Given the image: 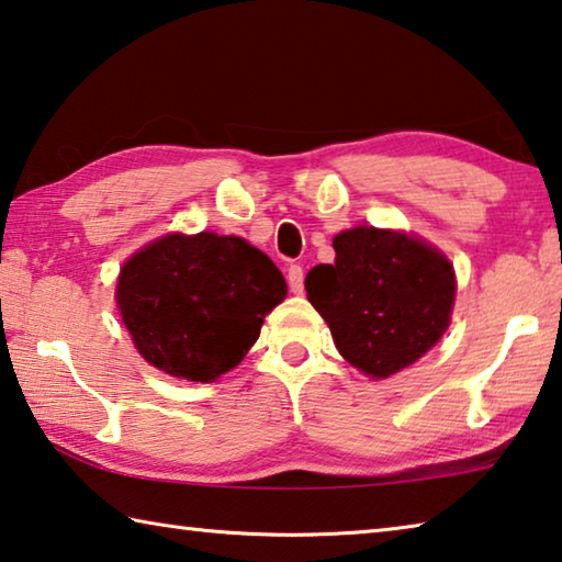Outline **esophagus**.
Returning a JSON list of instances; mask_svg holds the SVG:
<instances>
[{
  "mask_svg": "<svg viewBox=\"0 0 562 562\" xmlns=\"http://www.w3.org/2000/svg\"><path fill=\"white\" fill-rule=\"evenodd\" d=\"M288 282H290V290L294 294H302L304 292V270H302V265H290V268H288Z\"/></svg>",
  "mask_w": 562,
  "mask_h": 562,
  "instance_id": "34e87169",
  "label": "esophagus"
}]
</instances>
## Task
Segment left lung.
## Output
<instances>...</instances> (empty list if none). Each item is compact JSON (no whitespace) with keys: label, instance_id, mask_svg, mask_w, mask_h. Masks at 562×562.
Masks as SVG:
<instances>
[{"label":"left lung","instance_id":"obj_1","mask_svg":"<svg viewBox=\"0 0 562 562\" xmlns=\"http://www.w3.org/2000/svg\"><path fill=\"white\" fill-rule=\"evenodd\" d=\"M334 265H316L304 288L346 361L371 379L413 366L450 326L452 262L415 236L359 226L334 238Z\"/></svg>","mask_w":562,"mask_h":562}]
</instances>
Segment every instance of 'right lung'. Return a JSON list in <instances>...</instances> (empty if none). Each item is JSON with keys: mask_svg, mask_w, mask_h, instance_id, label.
Listing matches in <instances>:
<instances>
[{"mask_svg": "<svg viewBox=\"0 0 562 562\" xmlns=\"http://www.w3.org/2000/svg\"><path fill=\"white\" fill-rule=\"evenodd\" d=\"M284 297L288 284L268 255L206 231L149 243L122 265L115 290L142 359L201 383L236 369Z\"/></svg>", "mask_w": 562, "mask_h": 562, "instance_id": "1", "label": "right lung"}]
</instances>
